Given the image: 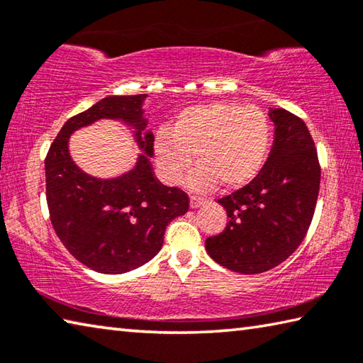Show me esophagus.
Wrapping results in <instances>:
<instances>
[{"label": "esophagus", "instance_id": "34e87169", "mask_svg": "<svg viewBox=\"0 0 363 363\" xmlns=\"http://www.w3.org/2000/svg\"><path fill=\"white\" fill-rule=\"evenodd\" d=\"M205 203H206V200L201 199V196H195V195L190 196V208H199Z\"/></svg>", "mask_w": 363, "mask_h": 363}]
</instances>
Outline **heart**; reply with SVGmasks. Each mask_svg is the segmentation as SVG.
Segmentation results:
<instances>
[{
  "instance_id": "b5f03b06",
  "label": "heart",
  "mask_w": 363,
  "mask_h": 363,
  "mask_svg": "<svg viewBox=\"0 0 363 363\" xmlns=\"http://www.w3.org/2000/svg\"><path fill=\"white\" fill-rule=\"evenodd\" d=\"M270 126L259 108L213 102L186 108L173 131L157 134L155 152L168 182H177L194 162L189 186L206 190L240 187L259 173L266 162Z\"/></svg>"
}]
</instances>
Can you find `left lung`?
Returning <instances> with one entry per match:
<instances>
[{
	"mask_svg": "<svg viewBox=\"0 0 363 363\" xmlns=\"http://www.w3.org/2000/svg\"><path fill=\"white\" fill-rule=\"evenodd\" d=\"M274 145L253 181L219 199L225 229L206 238V251L225 269L261 274L291 256L314 218L320 164L306 123L285 108L269 112Z\"/></svg>",
	"mask_w": 363,
	"mask_h": 363,
	"instance_id": "1",
	"label": "left lung"
}]
</instances>
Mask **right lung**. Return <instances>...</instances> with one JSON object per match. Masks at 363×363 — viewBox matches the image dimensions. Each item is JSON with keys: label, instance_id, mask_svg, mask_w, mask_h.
<instances>
[{"label": "right lung", "instance_id": "obj_1", "mask_svg": "<svg viewBox=\"0 0 363 363\" xmlns=\"http://www.w3.org/2000/svg\"><path fill=\"white\" fill-rule=\"evenodd\" d=\"M145 94L108 96L67 120L45 160L49 218L59 240L86 267L125 274L149 262L163 245L167 225L189 210V195L153 176V134L147 126ZM102 118L135 126L145 153L137 167L113 180L86 175L72 162L68 139L79 127Z\"/></svg>", "mask_w": 363, "mask_h": 363}]
</instances>
